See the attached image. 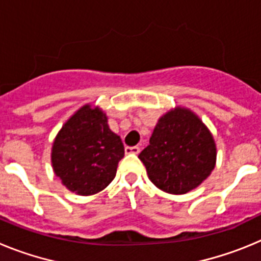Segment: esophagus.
<instances>
[{
  "label": "esophagus",
  "instance_id": "obj_1",
  "mask_svg": "<svg viewBox=\"0 0 261 261\" xmlns=\"http://www.w3.org/2000/svg\"><path fill=\"white\" fill-rule=\"evenodd\" d=\"M125 153L126 154H138L140 153V147L138 146H126Z\"/></svg>",
  "mask_w": 261,
  "mask_h": 261
}]
</instances>
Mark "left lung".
Segmentation results:
<instances>
[{
    "label": "left lung",
    "instance_id": "left-lung-1",
    "mask_svg": "<svg viewBox=\"0 0 261 261\" xmlns=\"http://www.w3.org/2000/svg\"><path fill=\"white\" fill-rule=\"evenodd\" d=\"M138 158L149 179L172 195L190 192L209 176L216 165L213 136L201 120L181 108L163 115Z\"/></svg>",
    "mask_w": 261,
    "mask_h": 261
}]
</instances>
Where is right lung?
I'll use <instances>...</instances> for the list:
<instances>
[{
  "label": "right lung",
  "mask_w": 261,
  "mask_h": 261,
  "mask_svg": "<svg viewBox=\"0 0 261 261\" xmlns=\"http://www.w3.org/2000/svg\"><path fill=\"white\" fill-rule=\"evenodd\" d=\"M124 156L121 138L99 108L84 106L62 126L53 142L52 165L62 184L81 196L105 190Z\"/></svg>",
  "instance_id": "add662e5"
}]
</instances>
